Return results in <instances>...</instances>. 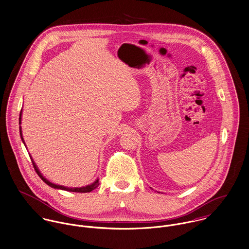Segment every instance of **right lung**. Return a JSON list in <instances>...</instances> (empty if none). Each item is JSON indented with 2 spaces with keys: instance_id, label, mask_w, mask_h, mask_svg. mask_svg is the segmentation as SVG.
<instances>
[{
  "instance_id": "add662e5",
  "label": "right lung",
  "mask_w": 249,
  "mask_h": 249,
  "mask_svg": "<svg viewBox=\"0 0 249 249\" xmlns=\"http://www.w3.org/2000/svg\"><path fill=\"white\" fill-rule=\"evenodd\" d=\"M21 115H22V111L20 112L19 124H21ZM20 135H21V138H22V140H23V142H24L23 136H22V131H21V126H20ZM24 143H25V142H24ZM31 161H32V164H33V167H34V169H35L36 173H37V174H38V176L41 178V179H42L43 181H45V183H47L48 185H50V186H51V187H53V188H56V189H62V190L70 191V192H76V193H89V192H90V191L94 190V189L99 185V183H98V179H97V180H95L93 183H91V184H89V185H87V186H85V187H80V188H68V187H64V186H61V185H56V184H53V183L50 182L48 179H46V178L42 176V174L39 172V170H38V168H37L36 165H35L34 161H33L32 160H31Z\"/></svg>"
}]
</instances>
